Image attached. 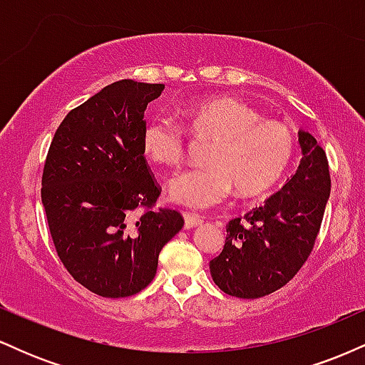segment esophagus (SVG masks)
Returning <instances> with one entry per match:
<instances>
[{
	"instance_id": "obj_1",
	"label": "esophagus",
	"mask_w": 365,
	"mask_h": 365,
	"mask_svg": "<svg viewBox=\"0 0 365 365\" xmlns=\"http://www.w3.org/2000/svg\"><path fill=\"white\" fill-rule=\"evenodd\" d=\"M183 220H185L187 230L195 228V226H199L200 223H202V217L197 216V215H190V212H185V215H183Z\"/></svg>"
}]
</instances>
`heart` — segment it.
<instances>
[{
  "label": "heart",
  "instance_id": "1",
  "mask_svg": "<svg viewBox=\"0 0 365 365\" xmlns=\"http://www.w3.org/2000/svg\"><path fill=\"white\" fill-rule=\"evenodd\" d=\"M188 130L211 139L202 168L188 170L170 183L173 202L190 209L220 204L235 188L240 197H259L273 188L290 166L295 135L288 125L262 118L252 104L237 98H212L185 110ZM142 150L159 166H178L185 158L187 135L170 115L159 113L142 130Z\"/></svg>",
  "mask_w": 365,
  "mask_h": 365
}]
</instances>
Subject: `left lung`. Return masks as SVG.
Segmentation results:
<instances>
[{"instance_id":"left-lung-1","label":"left lung","mask_w":365,"mask_h":365,"mask_svg":"<svg viewBox=\"0 0 365 365\" xmlns=\"http://www.w3.org/2000/svg\"><path fill=\"white\" fill-rule=\"evenodd\" d=\"M299 142V170L282 190L226 225L225 247L209 269L228 295L259 299L279 290L312 252L331 192L329 166L311 133L300 130Z\"/></svg>"}]
</instances>
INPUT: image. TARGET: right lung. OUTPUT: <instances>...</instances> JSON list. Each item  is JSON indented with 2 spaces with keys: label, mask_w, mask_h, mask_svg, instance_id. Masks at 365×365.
<instances>
[{
  "label": "right lung",
  "mask_w": 365,
  "mask_h": 365,
  "mask_svg": "<svg viewBox=\"0 0 365 365\" xmlns=\"http://www.w3.org/2000/svg\"><path fill=\"white\" fill-rule=\"evenodd\" d=\"M163 89L110 83L65 116L46 156L41 199L58 257L75 282L106 299L144 290L183 226L177 209H154L161 187L142 150L144 111Z\"/></svg>",
  "instance_id": "obj_1"
}]
</instances>
